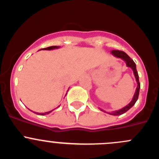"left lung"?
<instances>
[{
	"mask_svg": "<svg viewBox=\"0 0 159 159\" xmlns=\"http://www.w3.org/2000/svg\"><path fill=\"white\" fill-rule=\"evenodd\" d=\"M112 55H113L114 57H118V58H121L122 60H124V62L126 63L127 64V67H130L132 70H133V72H134V75L135 77L136 82H137V88H136L135 92H134V95L133 96V99L132 100L130 101V102L129 104H127V106L123 107L120 110L118 111H111V112H107V114H110V115H112V116H120V115H123L124 114L125 112H127L129 109L132 107L134 106V103L136 102V101L138 100V98H139V89H140V84H139V74H138L137 69H136V64L133 61L132 59H130V57H129L128 55L127 54L126 52L123 51H119V50H112L111 52ZM101 111H104L103 110L100 109ZM106 112V111H104Z\"/></svg>",
	"mask_w": 159,
	"mask_h": 159,
	"instance_id": "8db88e82",
	"label": "left lung"
}]
</instances>
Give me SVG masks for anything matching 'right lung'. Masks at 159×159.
Returning a JSON list of instances; mask_svg holds the SVG:
<instances>
[{
    "label": "right lung",
    "mask_w": 159,
    "mask_h": 159,
    "mask_svg": "<svg viewBox=\"0 0 159 159\" xmlns=\"http://www.w3.org/2000/svg\"><path fill=\"white\" fill-rule=\"evenodd\" d=\"M60 48V46H51V47H48V48H42V49H40V50H53V49H57V48ZM66 95H67V94H66ZM59 107H60V106H59ZM53 110H54V109H53ZM53 110L50 111L44 112V113H37V115H40V116H44V115H48V114L51 113V112ZM35 113H36V112H35Z\"/></svg>",
    "instance_id": "obj_1"
}]
</instances>
